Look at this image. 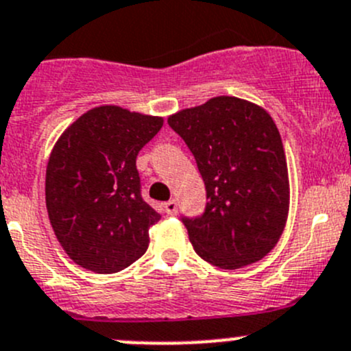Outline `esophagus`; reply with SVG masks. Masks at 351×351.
<instances>
[{
	"instance_id": "esophagus-1",
	"label": "esophagus",
	"mask_w": 351,
	"mask_h": 351,
	"mask_svg": "<svg viewBox=\"0 0 351 351\" xmlns=\"http://www.w3.org/2000/svg\"><path fill=\"white\" fill-rule=\"evenodd\" d=\"M165 211L168 216L176 215V213H178V204H176V201H173L171 199V201L165 202Z\"/></svg>"
}]
</instances>
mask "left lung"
Returning <instances> with one entry per match:
<instances>
[{
	"mask_svg": "<svg viewBox=\"0 0 351 351\" xmlns=\"http://www.w3.org/2000/svg\"><path fill=\"white\" fill-rule=\"evenodd\" d=\"M168 124L191 149L206 185L204 213L180 218L195 253L225 270L267 256L289 211L286 154L267 110L216 97Z\"/></svg>",
	"mask_w": 351,
	"mask_h": 351,
	"instance_id": "left-lung-1",
	"label": "left lung"
}]
</instances>
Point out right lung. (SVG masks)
Segmentation results:
<instances>
[{
  "mask_svg": "<svg viewBox=\"0 0 351 351\" xmlns=\"http://www.w3.org/2000/svg\"><path fill=\"white\" fill-rule=\"evenodd\" d=\"M160 128V117L104 106L83 114L55 143L45 189L48 218L81 267L116 274L149 247V228L160 215L143 201L136 156Z\"/></svg>",
  "mask_w": 351,
  "mask_h": 351,
  "instance_id": "1",
  "label": "right lung"
}]
</instances>
